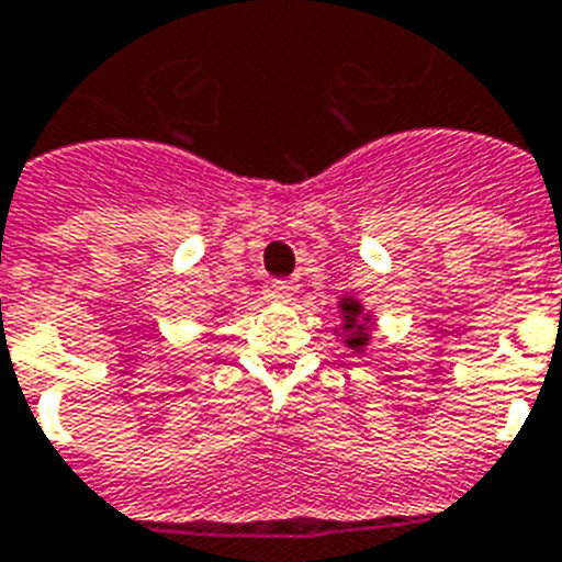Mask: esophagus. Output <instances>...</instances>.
I'll use <instances>...</instances> for the list:
<instances>
[{"label": "esophagus", "mask_w": 562, "mask_h": 562, "mask_svg": "<svg viewBox=\"0 0 562 562\" xmlns=\"http://www.w3.org/2000/svg\"><path fill=\"white\" fill-rule=\"evenodd\" d=\"M294 282H289V280H273L271 285H268L266 289V294H268V300H271V303H291V300H294Z\"/></svg>", "instance_id": "obj_1"}]
</instances>
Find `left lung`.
<instances>
[{
  "instance_id": "8db88e82",
  "label": "left lung",
  "mask_w": 562,
  "mask_h": 562,
  "mask_svg": "<svg viewBox=\"0 0 562 562\" xmlns=\"http://www.w3.org/2000/svg\"><path fill=\"white\" fill-rule=\"evenodd\" d=\"M337 317H340V326L335 328V337L349 352L363 358L372 344V331H375V312H369L358 296L344 294L337 296Z\"/></svg>"
}]
</instances>
